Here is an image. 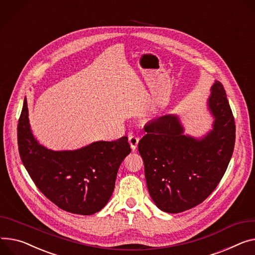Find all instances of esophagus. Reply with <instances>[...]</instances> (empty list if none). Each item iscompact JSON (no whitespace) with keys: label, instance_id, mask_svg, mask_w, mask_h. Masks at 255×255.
<instances>
[{"label":"esophagus","instance_id":"1","mask_svg":"<svg viewBox=\"0 0 255 255\" xmlns=\"http://www.w3.org/2000/svg\"><path fill=\"white\" fill-rule=\"evenodd\" d=\"M128 143L130 145V148L131 150H135L136 146H138L139 144V138L134 134H128Z\"/></svg>","mask_w":255,"mask_h":255}]
</instances>
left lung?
<instances>
[{
	"label": "left lung",
	"mask_w": 255,
	"mask_h": 255,
	"mask_svg": "<svg viewBox=\"0 0 255 255\" xmlns=\"http://www.w3.org/2000/svg\"><path fill=\"white\" fill-rule=\"evenodd\" d=\"M207 106L214 122L200 139L184 134L177 115L160 116L144 127L147 133L138 150L149 194L164 212H183L203 202L227 170L236 127L226 91L218 81L211 87Z\"/></svg>",
	"instance_id": "1"
}]
</instances>
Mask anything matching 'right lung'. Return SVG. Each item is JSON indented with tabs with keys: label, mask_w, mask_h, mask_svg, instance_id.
Wrapping results in <instances>:
<instances>
[{
	"label": "right lung",
	"mask_w": 255,
	"mask_h": 255,
	"mask_svg": "<svg viewBox=\"0 0 255 255\" xmlns=\"http://www.w3.org/2000/svg\"><path fill=\"white\" fill-rule=\"evenodd\" d=\"M18 149L31 180L58 207L75 214L100 211L114 190L117 171L130 153L128 136L72 151H53L31 132L26 98L17 127Z\"/></svg>",
	"instance_id": "obj_1"
}]
</instances>
